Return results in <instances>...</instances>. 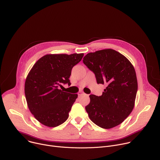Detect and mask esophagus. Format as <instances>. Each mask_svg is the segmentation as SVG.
<instances>
[{"label": "esophagus", "mask_w": 160, "mask_h": 160, "mask_svg": "<svg viewBox=\"0 0 160 160\" xmlns=\"http://www.w3.org/2000/svg\"><path fill=\"white\" fill-rule=\"evenodd\" d=\"M83 94H84V92H82V91L79 92H78V96H82Z\"/></svg>", "instance_id": "obj_1"}]
</instances>
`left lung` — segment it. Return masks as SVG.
Returning <instances> with one entry per match:
<instances>
[{
	"mask_svg": "<svg viewBox=\"0 0 160 160\" xmlns=\"http://www.w3.org/2000/svg\"><path fill=\"white\" fill-rule=\"evenodd\" d=\"M83 62L94 72L98 83L107 85L101 96H89L85 110L90 119L104 129L118 126L134 108L138 90L134 67L126 57L112 49L89 53Z\"/></svg>",
	"mask_w": 160,
	"mask_h": 160,
	"instance_id": "left-lung-1",
	"label": "left lung"
}]
</instances>
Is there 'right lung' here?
<instances>
[{
	"mask_svg": "<svg viewBox=\"0 0 160 160\" xmlns=\"http://www.w3.org/2000/svg\"><path fill=\"white\" fill-rule=\"evenodd\" d=\"M83 53L48 54L35 63L27 77L25 94L27 105L34 118L43 125L56 127L69 117L77 94L60 89L62 84L71 85L72 68Z\"/></svg>",
	"mask_w": 160,
	"mask_h": 160,
	"instance_id": "obj_1",
	"label": "right lung"
}]
</instances>
